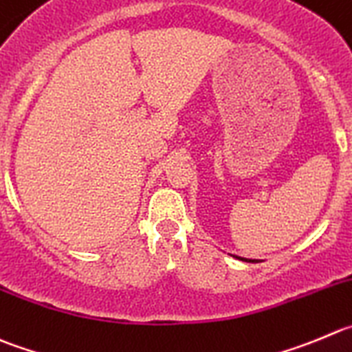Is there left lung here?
<instances>
[{
  "label": "left lung",
  "mask_w": 352,
  "mask_h": 352,
  "mask_svg": "<svg viewBox=\"0 0 352 352\" xmlns=\"http://www.w3.org/2000/svg\"><path fill=\"white\" fill-rule=\"evenodd\" d=\"M233 257H236V259L240 261H245V263H257L256 259H247V257H239V256H233Z\"/></svg>",
  "instance_id": "1"
}]
</instances>
